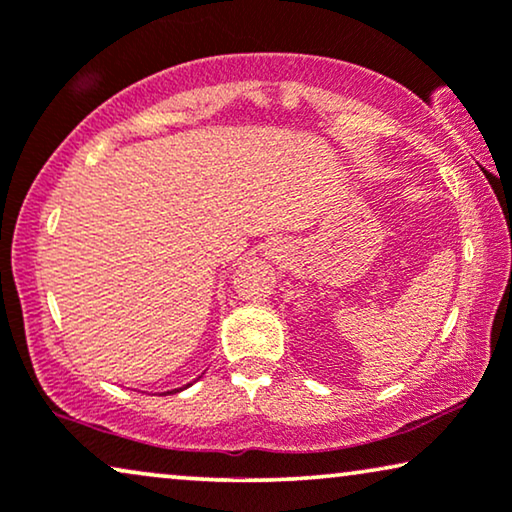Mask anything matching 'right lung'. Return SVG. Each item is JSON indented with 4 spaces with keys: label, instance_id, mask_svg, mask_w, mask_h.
<instances>
[{
    "label": "right lung",
    "instance_id": "add662e5",
    "mask_svg": "<svg viewBox=\"0 0 512 512\" xmlns=\"http://www.w3.org/2000/svg\"><path fill=\"white\" fill-rule=\"evenodd\" d=\"M188 387V384H186ZM186 387H181V389H186ZM181 389H172V391H167V394H177V391H181Z\"/></svg>",
    "mask_w": 512,
    "mask_h": 512
}]
</instances>
